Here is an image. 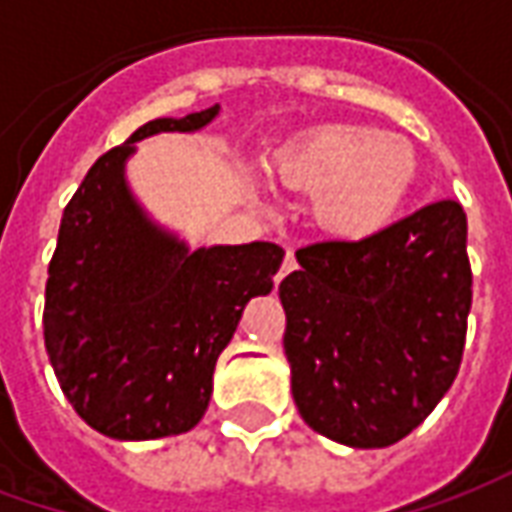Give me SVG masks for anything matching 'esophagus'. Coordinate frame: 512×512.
Instances as JSON below:
<instances>
[{
  "mask_svg": "<svg viewBox=\"0 0 512 512\" xmlns=\"http://www.w3.org/2000/svg\"><path fill=\"white\" fill-rule=\"evenodd\" d=\"M296 266H299V263H296V255H293V249H288V252H285V260H282V268H279L277 274V285L288 277L290 271H296Z\"/></svg>",
  "mask_w": 512,
  "mask_h": 512,
  "instance_id": "34e87169",
  "label": "esophagus"
}]
</instances>
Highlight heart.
I'll use <instances>...</instances> for the list:
<instances>
[{"label": "heart", "instance_id": "b5f03b06", "mask_svg": "<svg viewBox=\"0 0 512 512\" xmlns=\"http://www.w3.org/2000/svg\"><path fill=\"white\" fill-rule=\"evenodd\" d=\"M279 175L318 191L315 213L332 233L367 238L403 208L417 178V156L400 136L370 126H326L279 158Z\"/></svg>", "mask_w": 512, "mask_h": 512}]
</instances>
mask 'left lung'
<instances>
[{"label":"left lung","instance_id":"left-lung-1","mask_svg":"<svg viewBox=\"0 0 512 512\" xmlns=\"http://www.w3.org/2000/svg\"><path fill=\"white\" fill-rule=\"evenodd\" d=\"M279 285L299 414L345 447H389L447 395L466 343V213L430 202L359 241L296 252Z\"/></svg>","mask_w":512,"mask_h":512}]
</instances>
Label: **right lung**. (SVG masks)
<instances>
[{
    "label": "right lung",
    "mask_w": 512,
    "mask_h": 512,
    "mask_svg": "<svg viewBox=\"0 0 512 512\" xmlns=\"http://www.w3.org/2000/svg\"><path fill=\"white\" fill-rule=\"evenodd\" d=\"M219 104L158 117L95 161L62 213L49 263L46 354L76 414L109 439L191 430L213 392V367L246 301L266 296L282 246H200L158 227L126 183L136 142L200 131Z\"/></svg>",
    "instance_id": "obj_1"
}]
</instances>
